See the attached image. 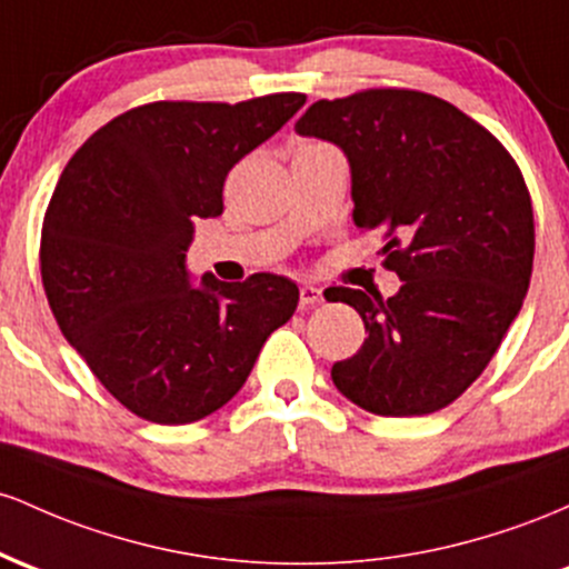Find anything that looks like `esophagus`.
<instances>
[{
    "label": "esophagus",
    "mask_w": 569,
    "mask_h": 569,
    "mask_svg": "<svg viewBox=\"0 0 569 569\" xmlns=\"http://www.w3.org/2000/svg\"><path fill=\"white\" fill-rule=\"evenodd\" d=\"M325 301V292L315 284H303L301 287V303L303 306H319Z\"/></svg>",
    "instance_id": "34e87169"
}]
</instances>
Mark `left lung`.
Here are the masks:
<instances>
[{"label":"left lung","instance_id":"1","mask_svg":"<svg viewBox=\"0 0 569 569\" xmlns=\"http://www.w3.org/2000/svg\"><path fill=\"white\" fill-rule=\"evenodd\" d=\"M296 131L336 144L352 177V220L385 231L400 290L330 287L368 338L330 376L379 417H422L489 366L525 303L535 220L525 177L491 133L438 96L362 91L315 101Z\"/></svg>","mask_w":569,"mask_h":569}]
</instances>
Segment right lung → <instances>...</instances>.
Listing matches in <instances>:
<instances>
[{
	"label": "right lung",
	"mask_w": 569,
	"mask_h": 569,
	"mask_svg": "<svg viewBox=\"0 0 569 569\" xmlns=\"http://www.w3.org/2000/svg\"><path fill=\"white\" fill-rule=\"evenodd\" d=\"M306 104L156 101L110 120L63 169L42 226V284L96 379L137 417L188 425L244 387L298 284H226L188 271L193 222L222 214V182Z\"/></svg>",
	"instance_id": "right-lung-1"
}]
</instances>
